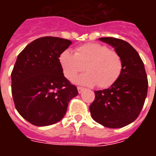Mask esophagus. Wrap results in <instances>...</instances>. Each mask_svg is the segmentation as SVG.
Listing matches in <instances>:
<instances>
[{
  "label": "esophagus",
  "mask_w": 156,
  "mask_h": 156,
  "mask_svg": "<svg viewBox=\"0 0 156 156\" xmlns=\"http://www.w3.org/2000/svg\"><path fill=\"white\" fill-rule=\"evenodd\" d=\"M83 90H84V88H83V87H78V91L79 94H81Z\"/></svg>",
  "instance_id": "esophagus-1"
}]
</instances>
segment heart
Wrapping results in <instances>:
<instances>
[{
	"label": "heart",
	"mask_w": 156,
	"mask_h": 156,
	"mask_svg": "<svg viewBox=\"0 0 156 156\" xmlns=\"http://www.w3.org/2000/svg\"><path fill=\"white\" fill-rule=\"evenodd\" d=\"M59 62L68 80H73L85 69L87 73L76 78L75 82L86 86L97 83L101 88L114 84L123 69V62L119 53L97 42L79 46L74 54L68 50L63 51L59 56Z\"/></svg>",
	"instance_id": "obj_1"
}]
</instances>
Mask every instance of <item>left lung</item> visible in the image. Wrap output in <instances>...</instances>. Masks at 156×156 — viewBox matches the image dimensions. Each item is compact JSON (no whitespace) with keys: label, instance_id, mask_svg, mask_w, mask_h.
<instances>
[{"label":"left lung","instance_id":"8db88e82","mask_svg":"<svg viewBox=\"0 0 156 156\" xmlns=\"http://www.w3.org/2000/svg\"><path fill=\"white\" fill-rule=\"evenodd\" d=\"M99 40L115 48L123 62L119 78L107 89L95 91L89 106L92 118L103 126L117 129L134 122L147 96L148 79L144 62L127 41L115 37Z\"/></svg>","mask_w":156,"mask_h":156}]
</instances>
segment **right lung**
Masks as SVG:
<instances>
[{
  "instance_id": "right-lung-1",
  "label": "right lung",
  "mask_w": 156,
  "mask_h": 156,
  "mask_svg": "<svg viewBox=\"0 0 156 156\" xmlns=\"http://www.w3.org/2000/svg\"><path fill=\"white\" fill-rule=\"evenodd\" d=\"M72 44L68 39L44 37L18 55L12 72V94L20 115L36 126L56 124L64 117L76 86L65 78L59 56Z\"/></svg>"
}]
</instances>
